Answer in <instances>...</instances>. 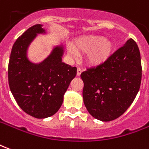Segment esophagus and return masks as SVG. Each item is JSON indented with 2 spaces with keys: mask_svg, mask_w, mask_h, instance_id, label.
Here are the masks:
<instances>
[{
  "mask_svg": "<svg viewBox=\"0 0 149 149\" xmlns=\"http://www.w3.org/2000/svg\"><path fill=\"white\" fill-rule=\"evenodd\" d=\"M81 73H82V69L80 67H78V69H77V75L79 76L80 74H81Z\"/></svg>",
  "mask_w": 149,
  "mask_h": 149,
  "instance_id": "34e87169",
  "label": "esophagus"
}]
</instances>
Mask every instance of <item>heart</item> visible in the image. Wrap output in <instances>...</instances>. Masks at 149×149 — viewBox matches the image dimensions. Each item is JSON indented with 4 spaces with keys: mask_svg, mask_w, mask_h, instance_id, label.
Listing matches in <instances>:
<instances>
[{
    "mask_svg": "<svg viewBox=\"0 0 149 149\" xmlns=\"http://www.w3.org/2000/svg\"><path fill=\"white\" fill-rule=\"evenodd\" d=\"M113 44L102 35H86L76 39L74 46H69V53L77 55V51L89 52L87 58L91 64L98 65L105 62L110 57Z\"/></svg>",
    "mask_w": 149,
    "mask_h": 149,
    "instance_id": "b5f03b06",
    "label": "heart"
}]
</instances>
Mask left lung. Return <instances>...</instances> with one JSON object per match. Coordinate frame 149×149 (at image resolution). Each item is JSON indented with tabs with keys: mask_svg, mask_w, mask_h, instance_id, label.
<instances>
[{
	"mask_svg": "<svg viewBox=\"0 0 149 149\" xmlns=\"http://www.w3.org/2000/svg\"><path fill=\"white\" fill-rule=\"evenodd\" d=\"M80 76L88 112L102 121L116 120L127 110L140 90L142 66L137 44L127 40L105 62L87 68Z\"/></svg>",
	"mask_w": 149,
	"mask_h": 149,
	"instance_id": "1",
	"label": "left lung"
}]
</instances>
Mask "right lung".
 <instances>
[{"label": "right lung", "instance_id": "1", "mask_svg": "<svg viewBox=\"0 0 149 149\" xmlns=\"http://www.w3.org/2000/svg\"><path fill=\"white\" fill-rule=\"evenodd\" d=\"M46 33L42 25H34L23 33L13 44L8 66L10 91L19 107L38 119L54 115L62 106L63 95L77 68L62 62L63 49L57 46L39 64L29 62L27 48L38 33Z\"/></svg>", "mask_w": 149, "mask_h": 149}]
</instances>
